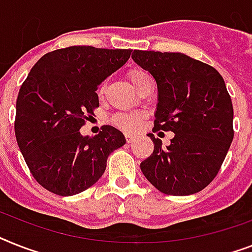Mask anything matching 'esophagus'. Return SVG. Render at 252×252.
Instances as JSON below:
<instances>
[{"instance_id": "esophagus-1", "label": "esophagus", "mask_w": 252, "mask_h": 252, "mask_svg": "<svg viewBox=\"0 0 252 252\" xmlns=\"http://www.w3.org/2000/svg\"><path fill=\"white\" fill-rule=\"evenodd\" d=\"M134 140H135V135L126 134V141H127V143H131V141H134Z\"/></svg>"}]
</instances>
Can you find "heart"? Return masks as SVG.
Masks as SVG:
<instances>
[{
	"mask_svg": "<svg viewBox=\"0 0 252 252\" xmlns=\"http://www.w3.org/2000/svg\"><path fill=\"white\" fill-rule=\"evenodd\" d=\"M147 74L144 72H141V70H132L130 72V81L132 82L135 87L136 85L140 82L141 80H144L147 78ZM104 90V86L101 87L100 91ZM141 121H143V114L141 113H132V114H118L114 117V124L122 127L124 130H135V128H138L140 126Z\"/></svg>",
	"mask_w": 252,
	"mask_h": 252,
	"instance_id": "heart-1",
	"label": "heart"
}]
</instances>
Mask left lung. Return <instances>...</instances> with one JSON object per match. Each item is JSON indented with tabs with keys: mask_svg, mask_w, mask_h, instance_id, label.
Listing matches in <instances>:
<instances>
[{
	"mask_svg": "<svg viewBox=\"0 0 252 252\" xmlns=\"http://www.w3.org/2000/svg\"><path fill=\"white\" fill-rule=\"evenodd\" d=\"M131 58L157 84L155 130L175 134L166 147L148 134L155 149L141 171L165 194H194L213 182L233 140V105L223 77L182 53L134 50Z\"/></svg>",
	"mask_w": 252,
	"mask_h": 252,
	"instance_id": "left-lung-1",
	"label": "left lung"
}]
</instances>
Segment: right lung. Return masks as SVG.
Returning a JSON list of instances; mask_svg holds the SVG:
<instances>
[{
  "label": "right lung",
  "mask_w": 252,
  "mask_h": 252,
  "mask_svg": "<svg viewBox=\"0 0 252 252\" xmlns=\"http://www.w3.org/2000/svg\"><path fill=\"white\" fill-rule=\"evenodd\" d=\"M128 49L70 46L41 58L16 99L15 135L37 182L59 196H74L101 178L112 152L126 143L113 126L95 136L81 134L99 107L96 89L126 64Z\"/></svg>",
  "instance_id": "right-lung-1"
}]
</instances>
